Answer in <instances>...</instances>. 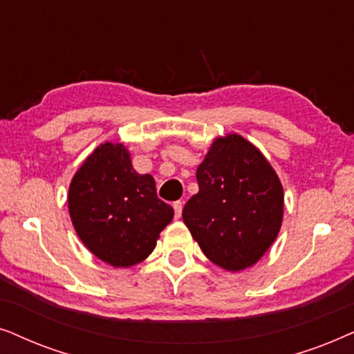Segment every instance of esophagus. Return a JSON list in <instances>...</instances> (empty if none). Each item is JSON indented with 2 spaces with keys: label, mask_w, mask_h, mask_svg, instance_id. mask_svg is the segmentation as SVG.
Instances as JSON below:
<instances>
[{
  "label": "esophagus",
  "mask_w": 354,
  "mask_h": 354,
  "mask_svg": "<svg viewBox=\"0 0 354 354\" xmlns=\"http://www.w3.org/2000/svg\"><path fill=\"white\" fill-rule=\"evenodd\" d=\"M173 209H174V216H176V218H180L183 214V202L181 201L173 202Z\"/></svg>",
  "instance_id": "1"
}]
</instances>
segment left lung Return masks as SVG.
<instances>
[{
	"instance_id": "obj_1",
	"label": "left lung",
	"mask_w": 354,
	"mask_h": 354,
	"mask_svg": "<svg viewBox=\"0 0 354 354\" xmlns=\"http://www.w3.org/2000/svg\"><path fill=\"white\" fill-rule=\"evenodd\" d=\"M199 192L183 221L207 259L239 272L261 259L283 220V186L257 147L238 134L216 138L196 173Z\"/></svg>"
}]
</instances>
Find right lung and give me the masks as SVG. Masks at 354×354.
<instances>
[{"instance_id": "add662e5", "label": "right lung", "mask_w": 354, "mask_h": 354, "mask_svg": "<svg viewBox=\"0 0 354 354\" xmlns=\"http://www.w3.org/2000/svg\"><path fill=\"white\" fill-rule=\"evenodd\" d=\"M122 144L105 142L74 174L68 207L74 230L93 256L113 267L142 262L173 220V207L160 201L155 180L139 174Z\"/></svg>"}]
</instances>
